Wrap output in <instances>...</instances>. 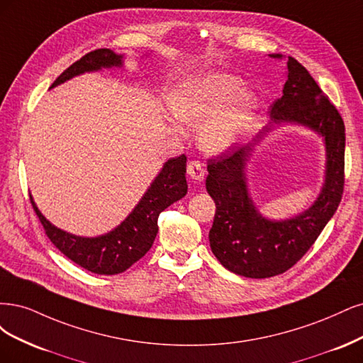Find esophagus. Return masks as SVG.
Wrapping results in <instances>:
<instances>
[{
	"mask_svg": "<svg viewBox=\"0 0 363 363\" xmlns=\"http://www.w3.org/2000/svg\"><path fill=\"white\" fill-rule=\"evenodd\" d=\"M186 174H189V177L194 181H202L205 177V170L201 162L193 160L189 162V166H186Z\"/></svg>",
	"mask_w": 363,
	"mask_h": 363,
	"instance_id": "1",
	"label": "esophagus"
}]
</instances>
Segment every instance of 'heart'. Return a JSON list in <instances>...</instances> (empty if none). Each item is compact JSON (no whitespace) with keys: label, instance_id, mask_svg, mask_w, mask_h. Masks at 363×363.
I'll use <instances>...</instances> for the list:
<instances>
[{"label":"heart","instance_id":"b5f03b06","mask_svg":"<svg viewBox=\"0 0 363 363\" xmlns=\"http://www.w3.org/2000/svg\"><path fill=\"white\" fill-rule=\"evenodd\" d=\"M240 89L241 79L235 75H202L174 91L169 107L174 118L185 123L205 121L199 143L208 152H221L235 142L255 108V96Z\"/></svg>","mask_w":363,"mask_h":363}]
</instances>
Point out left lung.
<instances>
[{"label":"left lung","mask_w":363,"mask_h":363,"mask_svg":"<svg viewBox=\"0 0 363 363\" xmlns=\"http://www.w3.org/2000/svg\"><path fill=\"white\" fill-rule=\"evenodd\" d=\"M286 65L284 96L272 104L270 116L274 123H300L324 137L325 184L315 203L285 221L265 220L256 211L245 185L244 166L270 126H264L250 142L230 146L208 160L206 190L216 202L214 223L209 230L211 250L229 272L252 279L282 274L296 265L333 217L344 193L345 125L341 114L305 66L292 57H288Z\"/></svg>","instance_id":"obj_1"}]
</instances>
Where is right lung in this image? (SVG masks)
Segmentation results:
<instances>
[{"label":"right lung","instance_id":"right-lung-1","mask_svg":"<svg viewBox=\"0 0 363 363\" xmlns=\"http://www.w3.org/2000/svg\"><path fill=\"white\" fill-rule=\"evenodd\" d=\"M121 65L122 55H118L111 50L101 48L90 51L69 66L51 87L62 84L66 79L79 74ZM185 172L186 157L184 154L169 160L123 223L107 235L96 238H81L57 229L40 214L31 196L30 201L45 233L69 259L95 274H119L128 270L140 258H143L158 233L160 214L186 194Z\"/></svg>","mask_w":363,"mask_h":363}]
</instances>
